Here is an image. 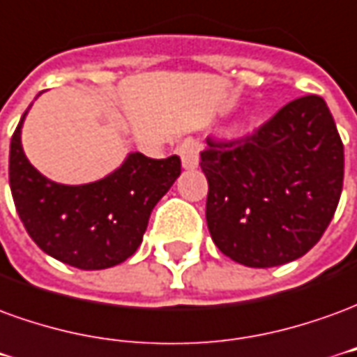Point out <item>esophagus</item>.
Wrapping results in <instances>:
<instances>
[{
	"label": "esophagus",
	"mask_w": 357,
	"mask_h": 357,
	"mask_svg": "<svg viewBox=\"0 0 357 357\" xmlns=\"http://www.w3.org/2000/svg\"><path fill=\"white\" fill-rule=\"evenodd\" d=\"M178 153H181V159H183L184 169H196V167H198V142H194V140H184V142L178 146Z\"/></svg>",
	"instance_id": "1"
}]
</instances>
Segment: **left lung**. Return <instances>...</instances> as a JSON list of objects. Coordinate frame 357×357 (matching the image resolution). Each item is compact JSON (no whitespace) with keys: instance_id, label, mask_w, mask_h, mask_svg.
<instances>
[{"instance_id":"obj_1","label":"left lung","mask_w":357,"mask_h":357,"mask_svg":"<svg viewBox=\"0 0 357 357\" xmlns=\"http://www.w3.org/2000/svg\"><path fill=\"white\" fill-rule=\"evenodd\" d=\"M215 246L246 267H277L312 250L344 181V146L319 96L280 107L254 134L199 153Z\"/></svg>"}]
</instances>
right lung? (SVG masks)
I'll list each match as a JSON object with an SVG mask.
<instances>
[{
  "mask_svg": "<svg viewBox=\"0 0 357 357\" xmlns=\"http://www.w3.org/2000/svg\"><path fill=\"white\" fill-rule=\"evenodd\" d=\"M22 115L9 150L17 213L38 248L84 271L123 264L142 244L151 209L181 174V158L130 153L117 171L80 186L53 183L30 165L21 144Z\"/></svg>",
  "mask_w": 357,
  "mask_h": 357,
  "instance_id": "obj_1",
  "label": "right lung"
}]
</instances>
